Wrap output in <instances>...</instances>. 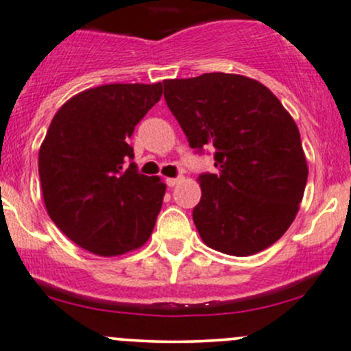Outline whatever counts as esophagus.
I'll use <instances>...</instances> for the list:
<instances>
[{"mask_svg":"<svg viewBox=\"0 0 351 351\" xmlns=\"http://www.w3.org/2000/svg\"><path fill=\"white\" fill-rule=\"evenodd\" d=\"M180 182H183V176H176V178H166V185L168 186L178 185Z\"/></svg>","mask_w":351,"mask_h":351,"instance_id":"obj_1","label":"esophagus"}]
</instances>
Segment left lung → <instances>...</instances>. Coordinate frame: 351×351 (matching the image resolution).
I'll list each match as a JSON object with an SVG mask.
<instances>
[{
  "label": "left lung",
  "mask_w": 351,
  "mask_h": 351,
  "mask_svg": "<svg viewBox=\"0 0 351 351\" xmlns=\"http://www.w3.org/2000/svg\"><path fill=\"white\" fill-rule=\"evenodd\" d=\"M165 100L193 149L215 151L198 176L193 222L208 247L250 256L285 234L299 212L307 161L297 123L260 81L205 73L165 80Z\"/></svg>",
  "instance_id": "8db88e82"
}]
</instances>
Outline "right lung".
Masks as SVG:
<instances>
[{"label": "right lung", "mask_w": 351, "mask_h": 351, "mask_svg": "<svg viewBox=\"0 0 351 351\" xmlns=\"http://www.w3.org/2000/svg\"><path fill=\"white\" fill-rule=\"evenodd\" d=\"M161 95V83L90 88L69 98L49 125L38 151L45 208L90 253L123 254L153 232L166 185L129 165V139Z\"/></svg>", "instance_id": "right-lung-1"}]
</instances>
